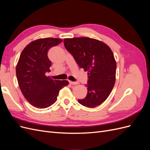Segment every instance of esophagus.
<instances>
[{"label":"esophagus","instance_id":"34e87169","mask_svg":"<svg viewBox=\"0 0 150 150\" xmlns=\"http://www.w3.org/2000/svg\"><path fill=\"white\" fill-rule=\"evenodd\" d=\"M69 83L71 84H72V85H76V84H78L79 83L78 82H73V81H69Z\"/></svg>","mask_w":150,"mask_h":150}]
</instances>
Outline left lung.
I'll use <instances>...</instances> for the list:
<instances>
[{
    "mask_svg": "<svg viewBox=\"0 0 150 150\" xmlns=\"http://www.w3.org/2000/svg\"><path fill=\"white\" fill-rule=\"evenodd\" d=\"M64 46L80 68L88 71L86 98L78 102L88 108L102 104L110 94L116 81V62L108 46L89 38L64 39Z\"/></svg>",
    "mask_w": 150,
    "mask_h": 150,
    "instance_id": "left-lung-1",
    "label": "left lung"
}]
</instances>
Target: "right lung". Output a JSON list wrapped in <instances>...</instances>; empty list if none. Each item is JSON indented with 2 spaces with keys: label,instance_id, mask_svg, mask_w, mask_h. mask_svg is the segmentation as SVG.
<instances>
[{
  "label": "right lung",
  "instance_id": "add662e5",
  "mask_svg": "<svg viewBox=\"0 0 150 150\" xmlns=\"http://www.w3.org/2000/svg\"><path fill=\"white\" fill-rule=\"evenodd\" d=\"M57 38H44L31 42L22 51L16 66V76L22 94L31 105L40 109L51 106L59 91L69 84L66 80H54L46 76L51 71L49 49L62 42Z\"/></svg>",
  "mask_w": 150,
  "mask_h": 150
}]
</instances>
